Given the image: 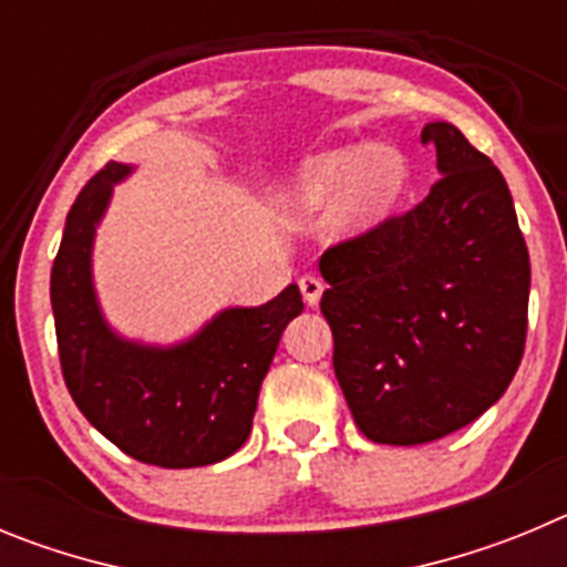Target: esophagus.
<instances>
[{"instance_id":"1","label":"esophagus","mask_w":567,"mask_h":567,"mask_svg":"<svg viewBox=\"0 0 567 567\" xmlns=\"http://www.w3.org/2000/svg\"><path fill=\"white\" fill-rule=\"evenodd\" d=\"M299 290H302L305 302L313 308V305H319L321 299V290H324V282H321L319 277H313V274H305L302 279H299Z\"/></svg>"}]
</instances>
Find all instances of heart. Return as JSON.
Instances as JSON below:
<instances>
[{"label": "heart", "instance_id": "1", "mask_svg": "<svg viewBox=\"0 0 567 567\" xmlns=\"http://www.w3.org/2000/svg\"><path fill=\"white\" fill-rule=\"evenodd\" d=\"M404 181V157L390 146H339L308 157L290 177L288 197L319 208L339 194L330 208V226L353 234L379 220L401 195Z\"/></svg>", "mask_w": 567, "mask_h": 567}]
</instances>
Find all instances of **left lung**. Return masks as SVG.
<instances>
[{"label":"left lung","instance_id":"obj_1","mask_svg":"<svg viewBox=\"0 0 567 567\" xmlns=\"http://www.w3.org/2000/svg\"><path fill=\"white\" fill-rule=\"evenodd\" d=\"M421 144L437 152L430 195L319 259L336 379L355 426L390 446L481 417L512 384L528 328L532 262L506 181L446 121Z\"/></svg>","mask_w":567,"mask_h":567}]
</instances>
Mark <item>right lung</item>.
<instances>
[{"label":"right lung","mask_w":567,"mask_h":567,"mask_svg":"<svg viewBox=\"0 0 567 567\" xmlns=\"http://www.w3.org/2000/svg\"><path fill=\"white\" fill-rule=\"evenodd\" d=\"M130 172L126 163H106L68 214L50 274L64 384L86 421L135 461L163 468L220 463L251 435L259 386L282 330L302 313V293L288 285L259 308H226L172 347L115 333L93 288V239L112 186Z\"/></svg>","instance_id":"right-lung-1"}]
</instances>
